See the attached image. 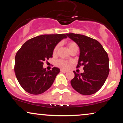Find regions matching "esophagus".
<instances>
[{
  "label": "esophagus",
  "mask_w": 123,
  "mask_h": 123,
  "mask_svg": "<svg viewBox=\"0 0 123 123\" xmlns=\"http://www.w3.org/2000/svg\"><path fill=\"white\" fill-rule=\"evenodd\" d=\"M61 72L62 73H66V72H67V70H63V69H61Z\"/></svg>",
  "instance_id": "esophagus-1"
}]
</instances>
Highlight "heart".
I'll list each match as a JSON object with an SVG mask.
<instances>
[{"mask_svg": "<svg viewBox=\"0 0 123 123\" xmlns=\"http://www.w3.org/2000/svg\"><path fill=\"white\" fill-rule=\"evenodd\" d=\"M76 46H77V44H76L75 42H70L68 43V47L69 51L71 50L72 49H73V47H76ZM58 47H59L58 45H57V46L55 47V48L54 49V50H53L54 54H55L56 53H57V51H58ZM57 65L60 66V67L62 68H67L69 66V62L68 61H66L60 60L57 61Z\"/></svg>", "mask_w": 123, "mask_h": 123, "instance_id": "obj_1", "label": "heart"}]
</instances>
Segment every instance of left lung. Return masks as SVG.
<instances>
[{
    "instance_id": "1",
    "label": "left lung",
    "mask_w": 123,
    "mask_h": 123,
    "mask_svg": "<svg viewBox=\"0 0 123 123\" xmlns=\"http://www.w3.org/2000/svg\"><path fill=\"white\" fill-rule=\"evenodd\" d=\"M80 48V56L76 68L83 66L84 72L77 73L70 81L77 92L85 95H92L101 89L109 73L108 55L99 42L88 36L75 33H67Z\"/></svg>"
}]
</instances>
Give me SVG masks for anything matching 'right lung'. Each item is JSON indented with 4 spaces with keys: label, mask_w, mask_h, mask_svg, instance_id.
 <instances>
[{
    "label": "right lung",
    "mask_w": 123,
    "mask_h": 123,
    "mask_svg": "<svg viewBox=\"0 0 123 123\" xmlns=\"http://www.w3.org/2000/svg\"><path fill=\"white\" fill-rule=\"evenodd\" d=\"M65 34L43 35L26 41L15 58L14 72L18 82L25 91L33 95L41 94L52 86L60 70L43 68L45 61L53 57V50Z\"/></svg>",
    "instance_id": "add662e5"
}]
</instances>
